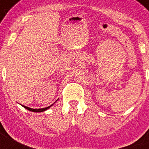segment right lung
Segmentation results:
<instances>
[{
  "mask_svg": "<svg viewBox=\"0 0 149 149\" xmlns=\"http://www.w3.org/2000/svg\"><path fill=\"white\" fill-rule=\"evenodd\" d=\"M53 104H51V106L48 107L42 108V109H32V108H29V107H28L23 106V105H22V106H23V107L25 108V109H28V110H29V111H31V112H44V111L47 110V109H48V108H50L51 106H53Z\"/></svg>",
  "mask_w": 149,
  "mask_h": 149,
  "instance_id": "add662e5",
  "label": "right lung"
}]
</instances>
